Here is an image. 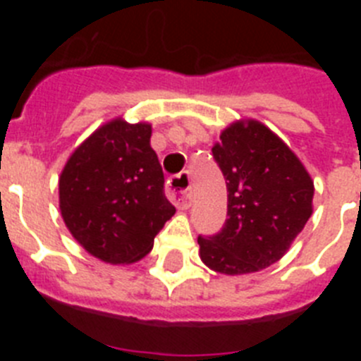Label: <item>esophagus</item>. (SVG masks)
<instances>
[{
  "label": "esophagus",
  "instance_id": "obj_1",
  "mask_svg": "<svg viewBox=\"0 0 361 361\" xmlns=\"http://www.w3.org/2000/svg\"><path fill=\"white\" fill-rule=\"evenodd\" d=\"M166 193L173 200L178 209H188L191 206V178L188 171L180 175H175L168 180Z\"/></svg>",
  "mask_w": 361,
  "mask_h": 361
}]
</instances>
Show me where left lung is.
<instances>
[{"instance_id": "8db88e82", "label": "left lung", "mask_w": 361, "mask_h": 361, "mask_svg": "<svg viewBox=\"0 0 361 361\" xmlns=\"http://www.w3.org/2000/svg\"><path fill=\"white\" fill-rule=\"evenodd\" d=\"M228 188V219L199 237L200 258L224 275L266 269L312 215L314 184L289 146L255 119L237 121L212 148Z\"/></svg>"}]
</instances>
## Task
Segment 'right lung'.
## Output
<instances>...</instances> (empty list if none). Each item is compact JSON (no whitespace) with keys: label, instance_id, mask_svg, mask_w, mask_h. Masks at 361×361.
<instances>
[{"label":"right lung","instance_id":"right-lung-1","mask_svg":"<svg viewBox=\"0 0 361 361\" xmlns=\"http://www.w3.org/2000/svg\"><path fill=\"white\" fill-rule=\"evenodd\" d=\"M149 137L152 124L110 121L75 148L59 177L66 228L103 262L141 260L175 215Z\"/></svg>","mask_w":361,"mask_h":361}]
</instances>
